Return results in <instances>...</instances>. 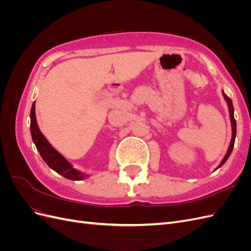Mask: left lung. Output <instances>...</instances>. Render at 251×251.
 Returning a JSON list of instances; mask_svg holds the SVG:
<instances>
[{"mask_svg":"<svg viewBox=\"0 0 251 251\" xmlns=\"http://www.w3.org/2000/svg\"><path fill=\"white\" fill-rule=\"evenodd\" d=\"M222 92H223V91H222ZM223 96H224V98H225V100H226L227 104H228L229 115H230V121H231V127H232V137H231V141H230V144H229V147H228V150H227V153H226L225 157L223 158V160L221 161V163L219 164V166H218L217 169H219L220 166H222V165L226 162L227 159H228V157L230 156L231 151H232V149H233V146H234L235 134H237V123H235V119H234V116H233V105H232V101H231L230 98H229L228 96H227L224 92H223ZM217 169H216V170H217Z\"/></svg>","mask_w":251,"mask_h":251,"instance_id":"left-lung-1","label":"left lung"}]
</instances>
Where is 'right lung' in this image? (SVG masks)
<instances>
[{
  "label": "right lung",
  "mask_w": 251,
  "mask_h": 251,
  "mask_svg": "<svg viewBox=\"0 0 251 251\" xmlns=\"http://www.w3.org/2000/svg\"><path fill=\"white\" fill-rule=\"evenodd\" d=\"M30 132H31L32 140L35 147L42 156L43 160L46 162L52 170H54L59 175L70 180H82L85 179L86 175L81 174L72 168V165L60 155L58 151L53 148L45 136L41 133L37 126L35 118V104L33 102L30 112Z\"/></svg>",
  "instance_id": "add662e5"
}]
</instances>
